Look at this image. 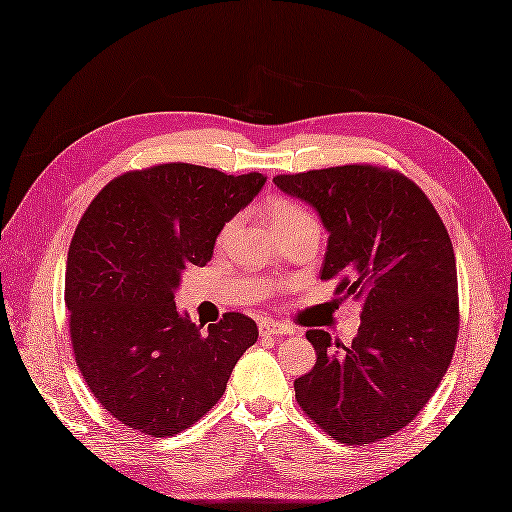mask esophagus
<instances>
[{
    "label": "esophagus",
    "instance_id": "obj_1",
    "mask_svg": "<svg viewBox=\"0 0 512 512\" xmlns=\"http://www.w3.org/2000/svg\"><path fill=\"white\" fill-rule=\"evenodd\" d=\"M259 333L261 337H274V335H287L290 329L285 324L274 322V320H261L259 322Z\"/></svg>",
    "mask_w": 512,
    "mask_h": 512
}]
</instances>
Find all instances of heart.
Here are the masks:
<instances>
[{
	"instance_id": "1",
	"label": "heart",
	"mask_w": 512,
	"mask_h": 512,
	"mask_svg": "<svg viewBox=\"0 0 512 512\" xmlns=\"http://www.w3.org/2000/svg\"><path fill=\"white\" fill-rule=\"evenodd\" d=\"M268 216H270V222L274 229H283V227L294 225V222H300V220H316L311 216L307 207H303L292 199H274L268 207Z\"/></svg>"
}]
</instances>
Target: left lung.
Returning a JSON list of instances; mask_svg holds the SVG:
<instances>
[{
	"label": "left lung",
	"mask_w": 512,
	"mask_h": 512,
	"mask_svg": "<svg viewBox=\"0 0 512 512\" xmlns=\"http://www.w3.org/2000/svg\"><path fill=\"white\" fill-rule=\"evenodd\" d=\"M329 231L320 279L363 303L350 346L307 331L316 365L296 400L346 445L381 441L424 409L454 355L458 283L452 240L422 188L398 170L346 164L277 175Z\"/></svg>",
	"instance_id": "left-lung-1"
}]
</instances>
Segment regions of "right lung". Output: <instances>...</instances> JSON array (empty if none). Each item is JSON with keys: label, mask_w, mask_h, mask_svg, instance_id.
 <instances>
[{"label": "right lung", "mask_w": 512, "mask_h": 512, "mask_svg": "<svg viewBox=\"0 0 512 512\" xmlns=\"http://www.w3.org/2000/svg\"><path fill=\"white\" fill-rule=\"evenodd\" d=\"M264 183L261 173L157 164L112 179L84 212L64 279L71 344L88 389L127 428H190L257 342L255 320L235 311L203 331L177 311L175 290Z\"/></svg>", "instance_id": "obj_1"}]
</instances>
